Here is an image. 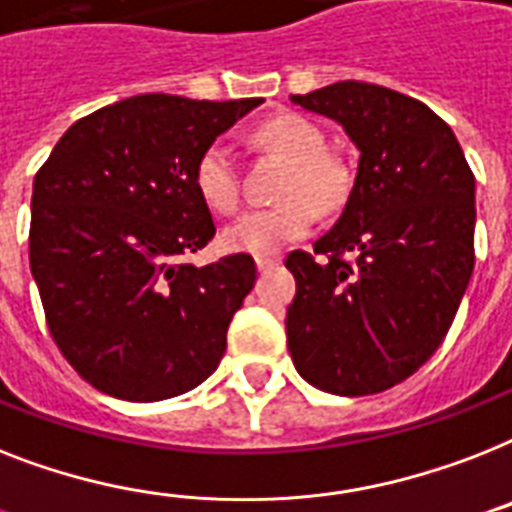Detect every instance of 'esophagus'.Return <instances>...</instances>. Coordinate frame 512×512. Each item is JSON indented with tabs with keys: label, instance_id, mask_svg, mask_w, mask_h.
Segmentation results:
<instances>
[{
	"label": "esophagus",
	"instance_id": "esophagus-1",
	"mask_svg": "<svg viewBox=\"0 0 512 512\" xmlns=\"http://www.w3.org/2000/svg\"><path fill=\"white\" fill-rule=\"evenodd\" d=\"M255 265L260 273H265V270H273L278 265V257H268V255H260L255 257Z\"/></svg>",
	"mask_w": 512,
	"mask_h": 512
}]
</instances>
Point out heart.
<instances>
[{
  "label": "heart",
  "mask_w": 512,
  "mask_h": 512,
  "mask_svg": "<svg viewBox=\"0 0 512 512\" xmlns=\"http://www.w3.org/2000/svg\"><path fill=\"white\" fill-rule=\"evenodd\" d=\"M257 144L289 160L273 207L249 210L223 228L220 244L226 252L273 255L297 242L313 228L315 210L336 213L352 191L350 165L326 149V136L313 120L297 112H278L255 131ZM194 186L199 197L218 213H234L242 202L239 168L226 144H210L194 165Z\"/></svg>",
  "instance_id": "obj_1"
}]
</instances>
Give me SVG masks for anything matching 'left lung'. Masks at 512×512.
<instances>
[{"mask_svg":"<svg viewBox=\"0 0 512 512\" xmlns=\"http://www.w3.org/2000/svg\"><path fill=\"white\" fill-rule=\"evenodd\" d=\"M292 102L336 120L360 149L334 228L313 255L286 257L297 281L286 310L294 368L339 397L384 392L413 376L455 321L473 273L476 181L452 128L400 91L339 81Z\"/></svg>","mask_w":512,"mask_h":512,"instance_id":"obj_1","label":"left lung"}]
</instances>
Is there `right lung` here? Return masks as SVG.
Wrapping results in <instances>:
<instances>
[{"label":"right lung","mask_w":512,"mask_h":512,"mask_svg":"<svg viewBox=\"0 0 512 512\" xmlns=\"http://www.w3.org/2000/svg\"><path fill=\"white\" fill-rule=\"evenodd\" d=\"M263 99L141 94L62 134L33 178L31 273L78 376L128 402L199 386L257 278L249 255L194 265L215 236L194 165Z\"/></svg>","instance_id":"obj_1"}]
</instances>
